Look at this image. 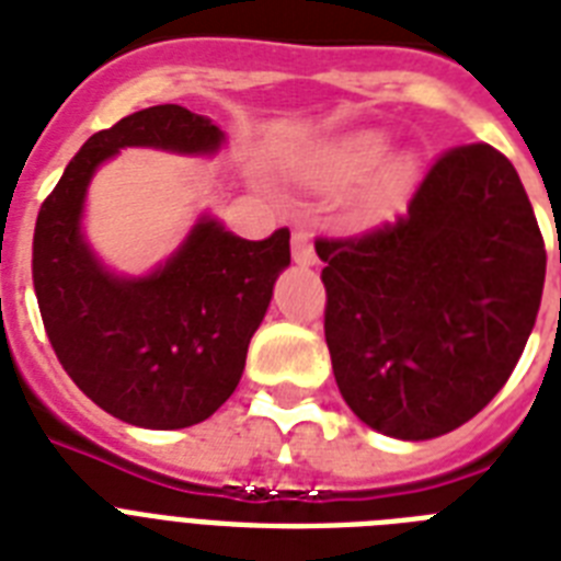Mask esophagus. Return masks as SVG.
Listing matches in <instances>:
<instances>
[{
    "mask_svg": "<svg viewBox=\"0 0 561 561\" xmlns=\"http://www.w3.org/2000/svg\"><path fill=\"white\" fill-rule=\"evenodd\" d=\"M294 262H297L299 267H314L317 264L314 244H311L308 232H294Z\"/></svg>",
    "mask_w": 561,
    "mask_h": 561,
    "instance_id": "esophagus-1",
    "label": "esophagus"
}]
</instances>
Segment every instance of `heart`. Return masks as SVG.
<instances>
[{"label": "heart", "instance_id": "b5f03b06", "mask_svg": "<svg viewBox=\"0 0 561 561\" xmlns=\"http://www.w3.org/2000/svg\"><path fill=\"white\" fill-rule=\"evenodd\" d=\"M383 148H387L383 136L373 134V130L346 136L341 142H334L332 148H325L311 162V169L306 174L317 188L350 186L381 160ZM413 180H416V160L408 157V153H399V157H390L387 162H381L373 178L367 180V186L360 188L358 197H355V206H352L355 218L378 220L383 215H390L392 209H399L401 201L408 197L410 186H413Z\"/></svg>", "mask_w": 561, "mask_h": 561}]
</instances>
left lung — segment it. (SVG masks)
Masks as SVG:
<instances>
[{
    "label": "left lung",
    "instance_id": "left-lung-1",
    "mask_svg": "<svg viewBox=\"0 0 561 561\" xmlns=\"http://www.w3.org/2000/svg\"><path fill=\"white\" fill-rule=\"evenodd\" d=\"M325 343L352 413L434 439L495 399L530 337L548 253L518 171L492 145L451 148L408 215L320 241Z\"/></svg>",
    "mask_w": 561,
    "mask_h": 561
}]
</instances>
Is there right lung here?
I'll use <instances>...</instances> for the list:
<instances>
[{
	"label": "right lung",
	"instance_id": "add662e5",
	"mask_svg": "<svg viewBox=\"0 0 561 561\" xmlns=\"http://www.w3.org/2000/svg\"><path fill=\"white\" fill-rule=\"evenodd\" d=\"M224 142L211 118L180 104L139 110L92 134L39 206L31 271L51 350L69 378L127 425H197L236 392L250 337L290 264V232L247 241L201 215L160 267L125 276L83 236L87 188L122 148L211 157Z\"/></svg>",
	"mask_w": 561,
	"mask_h": 561
}]
</instances>
